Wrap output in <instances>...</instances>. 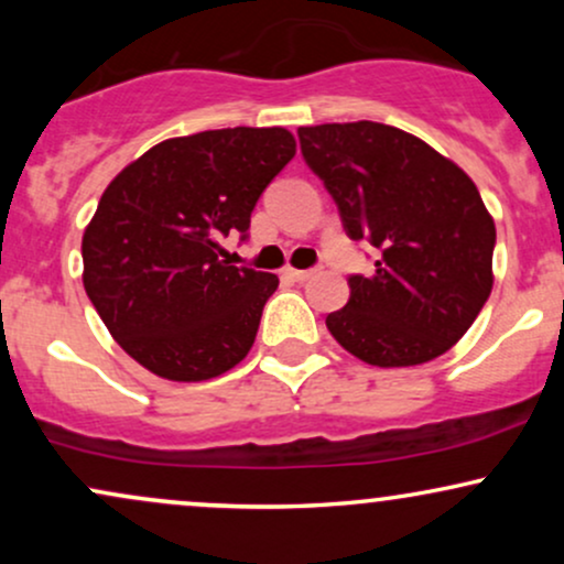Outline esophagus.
I'll list each match as a JSON object with an SVG mask.
<instances>
[{"mask_svg":"<svg viewBox=\"0 0 564 564\" xmlns=\"http://www.w3.org/2000/svg\"><path fill=\"white\" fill-rule=\"evenodd\" d=\"M283 275L291 278V281L302 283V281H310V278L315 275V270H294V268H286V270H283Z\"/></svg>","mask_w":564,"mask_h":564,"instance_id":"34e87169","label":"esophagus"}]
</instances>
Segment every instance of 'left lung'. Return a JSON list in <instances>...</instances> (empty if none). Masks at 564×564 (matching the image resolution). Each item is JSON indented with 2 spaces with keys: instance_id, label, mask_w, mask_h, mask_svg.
Segmentation results:
<instances>
[{
  "instance_id": "obj_1",
  "label": "left lung",
  "mask_w": 564,
  "mask_h": 564,
  "mask_svg": "<svg viewBox=\"0 0 564 564\" xmlns=\"http://www.w3.org/2000/svg\"><path fill=\"white\" fill-rule=\"evenodd\" d=\"M300 142L349 238L381 249L373 275L349 278V300L326 318L328 332L379 368L448 352L494 289L496 223L469 174L379 121L300 127Z\"/></svg>"
}]
</instances>
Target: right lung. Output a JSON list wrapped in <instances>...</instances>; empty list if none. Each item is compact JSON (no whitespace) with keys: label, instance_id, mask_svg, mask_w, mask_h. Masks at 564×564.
<instances>
[{"label":"right lung","instance_id":"1","mask_svg":"<svg viewBox=\"0 0 564 564\" xmlns=\"http://www.w3.org/2000/svg\"><path fill=\"white\" fill-rule=\"evenodd\" d=\"M296 140L283 127L170 138L108 183L84 228V289L121 349L170 381H206L254 345L278 275L236 268L223 236L251 209Z\"/></svg>","mask_w":564,"mask_h":564}]
</instances>
